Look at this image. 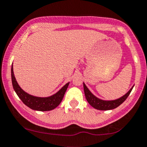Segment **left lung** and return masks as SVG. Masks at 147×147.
<instances>
[{"mask_svg": "<svg viewBox=\"0 0 147 147\" xmlns=\"http://www.w3.org/2000/svg\"><path fill=\"white\" fill-rule=\"evenodd\" d=\"M83 86H84V94H85L86 100H87L88 103L91 105L92 107L95 108V109H99V110H110V109H113L119 107L121 104L126 100V99L128 97L129 95L130 92L132 90L133 87L130 89L129 91L124 94L123 97H120L115 100H111V101H105V100H100L99 98L96 97L94 94L91 93V92L88 90L84 83H83Z\"/></svg>", "mask_w": 147, "mask_h": 147, "instance_id": "8db88e82", "label": "left lung"}]
</instances>
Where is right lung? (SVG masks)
Here are the masks:
<instances>
[{"mask_svg": "<svg viewBox=\"0 0 147 147\" xmlns=\"http://www.w3.org/2000/svg\"><path fill=\"white\" fill-rule=\"evenodd\" d=\"M11 79L13 89L22 102L30 109L37 111H42V112L52 110L57 107L63 100L65 92L69 85L68 82L61 90H60V91L50 97H38L28 94L20 88L14 76L13 65L11 67Z\"/></svg>", "mask_w": 147, "mask_h": 147, "instance_id": "add662e5", "label": "right lung"}]
</instances>
